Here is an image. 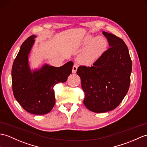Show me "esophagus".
<instances>
[{"instance_id":"34e87169","label":"esophagus","mask_w":147,"mask_h":147,"mask_svg":"<svg viewBox=\"0 0 147 147\" xmlns=\"http://www.w3.org/2000/svg\"><path fill=\"white\" fill-rule=\"evenodd\" d=\"M77 69H78V66L76 64H74V65L73 66V70H72L73 73H76Z\"/></svg>"}]
</instances>
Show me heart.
<instances>
[{"label":"heart","instance_id":"b5f03b06","mask_svg":"<svg viewBox=\"0 0 147 147\" xmlns=\"http://www.w3.org/2000/svg\"><path fill=\"white\" fill-rule=\"evenodd\" d=\"M83 44L87 47L81 54L80 59L86 64L93 63L99 59L107 51L108 46L107 40L102 36L94 38L92 36H88L84 39Z\"/></svg>","mask_w":147,"mask_h":147}]
</instances>
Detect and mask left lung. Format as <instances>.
I'll list each match as a JSON object with an SVG mask.
<instances>
[{
    "label": "left lung",
    "instance_id": "1",
    "mask_svg": "<svg viewBox=\"0 0 147 147\" xmlns=\"http://www.w3.org/2000/svg\"><path fill=\"white\" fill-rule=\"evenodd\" d=\"M110 47L93 63L80 66L77 74L84 92L83 103L88 110L105 113L114 110L127 94L130 84L132 63L128 49L121 39L103 32Z\"/></svg>",
    "mask_w": 147,
    "mask_h": 147
}]
</instances>
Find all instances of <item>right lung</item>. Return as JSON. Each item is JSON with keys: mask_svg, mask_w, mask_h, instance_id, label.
<instances>
[{"mask_svg": "<svg viewBox=\"0 0 147 147\" xmlns=\"http://www.w3.org/2000/svg\"><path fill=\"white\" fill-rule=\"evenodd\" d=\"M35 35L28 37L20 47L12 68L13 96L26 111L34 115L49 113L55 104L53 87L66 82L73 66L69 61L61 67L45 64L32 71L28 57L35 42Z\"/></svg>", "mask_w": 147, "mask_h": 147, "instance_id": "obj_1", "label": "right lung"}]
</instances>
